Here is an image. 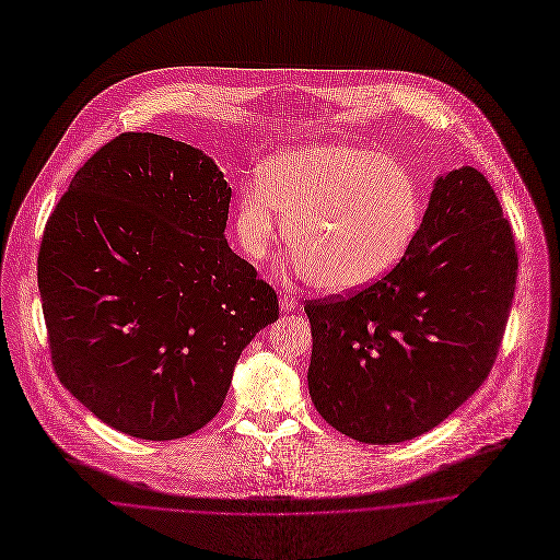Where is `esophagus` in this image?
I'll list each match as a JSON object with an SVG mask.
<instances>
[{
	"label": "esophagus",
	"mask_w": 560,
	"mask_h": 560,
	"mask_svg": "<svg viewBox=\"0 0 560 560\" xmlns=\"http://www.w3.org/2000/svg\"><path fill=\"white\" fill-rule=\"evenodd\" d=\"M280 308H282V311H293V308H298V298H295V295H289V293L280 295Z\"/></svg>",
	"instance_id": "esophagus-1"
}]
</instances>
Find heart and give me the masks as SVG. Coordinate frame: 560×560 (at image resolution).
<instances>
[{
	"label": "heart",
	"mask_w": 560,
	"mask_h": 560,
	"mask_svg": "<svg viewBox=\"0 0 560 560\" xmlns=\"http://www.w3.org/2000/svg\"><path fill=\"white\" fill-rule=\"evenodd\" d=\"M291 267L332 293L384 278L419 225V194L395 159L353 143H315L276 154L238 198L234 230L252 260L287 238Z\"/></svg>",
	"instance_id": "heart-1"
}]
</instances>
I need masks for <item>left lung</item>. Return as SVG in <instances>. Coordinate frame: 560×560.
Listing matches in <instances>:
<instances>
[{
	"label": "left lung",
	"instance_id": "obj_1",
	"mask_svg": "<svg viewBox=\"0 0 560 560\" xmlns=\"http://www.w3.org/2000/svg\"><path fill=\"white\" fill-rule=\"evenodd\" d=\"M510 222L488 178L436 176L404 258L351 295L308 300V393L362 443L415 439L451 417L490 375L516 287Z\"/></svg>",
	"mask_w": 560,
	"mask_h": 560
}]
</instances>
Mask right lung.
<instances>
[{
  "label": "right lung",
  "mask_w": 560,
  "mask_h": 560,
  "mask_svg": "<svg viewBox=\"0 0 560 560\" xmlns=\"http://www.w3.org/2000/svg\"><path fill=\"white\" fill-rule=\"evenodd\" d=\"M232 187L200 150L124 132L46 222L37 280L52 366L103 423L170 441L209 423L278 295L225 238Z\"/></svg>",
  "instance_id": "right-lung-1"
}]
</instances>
